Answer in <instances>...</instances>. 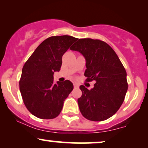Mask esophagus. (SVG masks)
I'll return each mask as SVG.
<instances>
[{
	"label": "esophagus",
	"instance_id": "obj_1",
	"mask_svg": "<svg viewBox=\"0 0 148 148\" xmlns=\"http://www.w3.org/2000/svg\"><path fill=\"white\" fill-rule=\"evenodd\" d=\"M74 88H79V85L77 84V83H74Z\"/></svg>",
	"mask_w": 148,
	"mask_h": 148
}]
</instances>
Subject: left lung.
Segmentation results:
<instances>
[{"label": "left lung", "mask_w": 148, "mask_h": 148, "mask_svg": "<svg viewBox=\"0 0 148 148\" xmlns=\"http://www.w3.org/2000/svg\"><path fill=\"white\" fill-rule=\"evenodd\" d=\"M70 49L86 58V81H96L90 90L80 86L82 95L78 103L81 114L92 121L111 118L123 104L128 89L127 72L121 61L108 44L99 40L79 39Z\"/></svg>", "instance_id": "1"}]
</instances>
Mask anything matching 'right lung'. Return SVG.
I'll return each mask as SVG.
<instances>
[{"mask_svg":"<svg viewBox=\"0 0 148 148\" xmlns=\"http://www.w3.org/2000/svg\"><path fill=\"white\" fill-rule=\"evenodd\" d=\"M77 38L69 35L52 36L40 44L22 69L19 89L25 107L35 117L53 119L60 114L64 101L74 86L69 80L53 81L62 57Z\"/></svg>","mask_w":148,"mask_h":148,"instance_id":"obj_1","label":"right lung"}]
</instances>
